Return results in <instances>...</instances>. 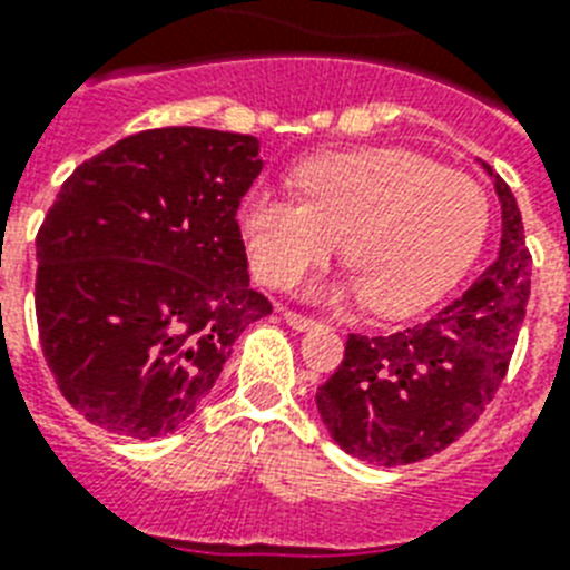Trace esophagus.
<instances>
[{"label": "esophagus", "mask_w": 570, "mask_h": 570, "mask_svg": "<svg viewBox=\"0 0 570 570\" xmlns=\"http://www.w3.org/2000/svg\"><path fill=\"white\" fill-rule=\"evenodd\" d=\"M284 322L289 324V327H293V330H298V333H304V330H313L315 327V318H307V315L293 313V309H284Z\"/></svg>", "instance_id": "obj_1"}]
</instances>
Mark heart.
Instances as JSON below:
<instances>
[{
    "label": "heart",
    "mask_w": 570,
    "mask_h": 570,
    "mask_svg": "<svg viewBox=\"0 0 570 570\" xmlns=\"http://www.w3.org/2000/svg\"><path fill=\"white\" fill-rule=\"evenodd\" d=\"M295 185L304 199L269 188L243 199L240 234L255 275L286 289L344 237L353 272L309 295L371 298L394 318L443 298L475 263L490 226L475 179L400 147L315 156L295 170Z\"/></svg>",
    "instance_id": "obj_1"
}]
</instances>
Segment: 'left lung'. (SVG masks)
Masks as SVG:
<instances>
[{
  "mask_svg": "<svg viewBox=\"0 0 570 570\" xmlns=\"http://www.w3.org/2000/svg\"><path fill=\"white\" fill-rule=\"evenodd\" d=\"M501 205V243L487 272L429 322L391 336H351L318 385L324 429L374 466L423 461L455 443L507 374L530 295V252L507 181L481 161Z\"/></svg>",
  "mask_w": 570,
  "mask_h": 570,
  "instance_id": "left-lung-1",
  "label": "left lung"
}]
</instances>
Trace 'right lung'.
Masks as SVG:
<instances>
[{
  "label": "right lung",
  "mask_w": 570,
  "mask_h": 570,
  "mask_svg": "<svg viewBox=\"0 0 570 570\" xmlns=\"http://www.w3.org/2000/svg\"><path fill=\"white\" fill-rule=\"evenodd\" d=\"M261 141L205 127L121 138L63 181L37 234V324L57 385L124 438L176 432L269 301L237 208Z\"/></svg>",
  "instance_id": "obj_1"
}]
</instances>
